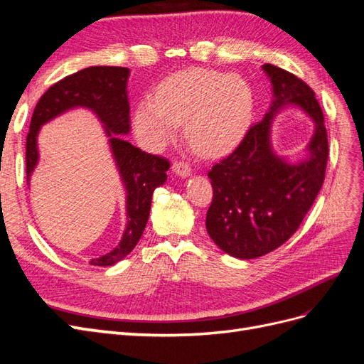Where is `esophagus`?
Segmentation results:
<instances>
[{
	"mask_svg": "<svg viewBox=\"0 0 364 364\" xmlns=\"http://www.w3.org/2000/svg\"><path fill=\"white\" fill-rule=\"evenodd\" d=\"M173 171L178 176H181V178H188V176L191 174L190 165L183 162V161H174L173 162Z\"/></svg>",
	"mask_w": 364,
	"mask_h": 364,
	"instance_id": "obj_1",
	"label": "esophagus"
}]
</instances>
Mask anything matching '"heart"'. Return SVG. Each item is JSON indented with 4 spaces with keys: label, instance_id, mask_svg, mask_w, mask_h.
Wrapping results in <instances>:
<instances>
[{
    "label": "heart",
    "instance_id": "heart-1",
    "mask_svg": "<svg viewBox=\"0 0 364 364\" xmlns=\"http://www.w3.org/2000/svg\"><path fill=\"white\" fill-rule=\"evenodd\" d=\"M253 111L250 86L234 74L191 68L162 80L155 97L141 100L134 112V132L142 147L158 150L178 135L206 158L223 156L237 147Z\"/></svg>",
    "mask_w": 364,
    "mask_h": 364
}]
</instances>
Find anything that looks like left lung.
Segmentation results:
<instances>
[{"label":"left lung","mask_w":364,"mask_h":364,"mask_svg":"<svg viewBox=\"0 0 364 364\" xmlns=\"http://www.w3.org/2000/svg\"><path fill=\"white\" fill-rule=\"evenodd\" d=\"M262 70L273 86L269 112L208 173L214 194L206 230L220 249L240 259L266 255L296 232L322 188L329 153L323 112L311 87L274 65ZM290 104L315 121L311 155L299 164L274 156L269 144L274 115Z\"/></svg>","instance_id":"1"}]
</instances>
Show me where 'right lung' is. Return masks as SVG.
Here are the masks:
<instances>
[{
  "label": "right lung",
  "mask_w": 364,
  "mask_h": 364,
  "mask_svg": "<svg viewBox=\"0 0 364 364\" xmlns=\"http://www.w3.org/2000/svg\"><path fill=\"white\" fill-rule=\"evenodd\" d=\"M129 74V68L123 67H90L54 83L39 98L33 111L26 142L27 183H30V176L39 161L36 138L43 124L74 107L91 109L103 123L127 194V226L115 249L91 259L92 266L100 267L114 266L134 250L147 225L153 191L167 181L170 168L167 159L142 151L119 136L130 130V106L126 91Z\"/></svg>",
  "instance_id": "1"
}]
</instances>
